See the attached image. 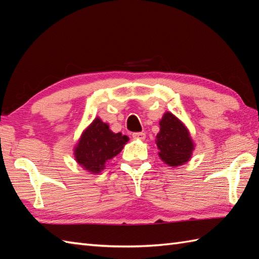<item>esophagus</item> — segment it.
Returning a JSON list of instances; mask_svg holds the SVG:
<instances>
[{"label": "esophagus", "instance_id": "34e87169", "mask_svg": "<svg viewBox=\"0 0 259 259\" xmlns=\"http://www.w3.org/2000/svg\"><path fill=\"white\" fill-rule=\"evenodd\" d=\"M133 137L135 139H140V140H144L146 138V134L145 133H134Z\"/></svg>", "mask_w": 259, "mask_h": 259}]
</instances>
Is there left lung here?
Here are the masks:
<instances>
[{
	"mask_svg": "<svg viewBox=\"0 0 259 259\" xmlns=\"http://www.w3.org/2000/svg\"><path fill=\"white\" fill-rule=\"evenodd\" d=\"M159 156L169 166H180L190 159L194 144L186 126L172 113H164L157 135Z\"/></svg>",
	"mask_w": 259,
	"mask_h": 259,
	"instance_id": "left-lung-1",
	"label": "left lung"
}]
</instances>
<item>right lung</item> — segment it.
<instances>
[{
  "label": "right lung",
  "instance_id": "right-lung-1",
  "mask_svg": "<svg viewBox=\"0 0 259 259\" xmlns=\"http://www.w3.org/2000/svg\"><path fill=\"white\" fill-rule=\"evenodd\" d=\"M128 137L113 134L107 123L97 118L81 136L74 150L75 160L90 172H100L110 159L122 150Z\"/></svg>",
  "mask_w": 259,
  "mask_h": 259
}]
</instances>
